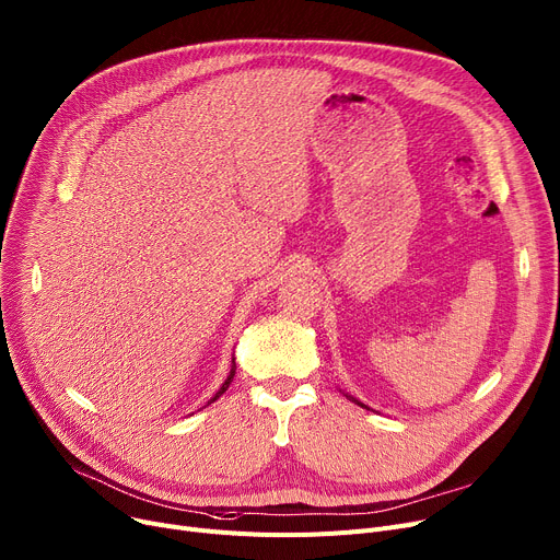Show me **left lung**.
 <instances>
[{"label":"left lung","mask_w":560,"mask_h":560,"mask_svg":"<svg viewBox=\"0 0 560 560\" xmlns=\"http://www.w3.org/2000/svg\"><path fill=\"white\" fill-rule=\"evenodd\" d=\"M342 394H345V392H342ZM345 396H347V398H349V400H353V402H355V405H360V407H364V409H371V407H366V405H364V402H360V400H358V398H353V396H351V394H345Z\"/></svg>","instance_id":"1"}]
</instances>
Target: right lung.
Returning <instances> with one entry per match:
<instances>
[{"instance_id":"right-lung-1","label":"right lung","mask_w":560,"mask_h":560,"mask_svg":"<svg viewBox=\"0 0 560 560\" xmlns=\"http://www.w3.org/2000/svg\"><path fill=\"white\" fill-rule=\"evenodd\" d=\"M234 374H236V362H234V358H232V369H230V376H228V381L222 383V387H220V389L213 394V398H211V400H207V405H211L213 400H218L222 394L228 392V387H230V385H232V381H234Z\"/></svg>"}]
</instances>
